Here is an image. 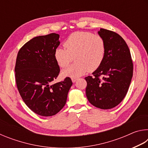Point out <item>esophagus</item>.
Returning a JSON list of instances; mask_svg holds the SVG:
<instances>
[{
  "label": "esophagus",
  "instance_id": "1",
  "mask_svg": "<svg viewBox=\"0 0 148 148\" xmlns=\"http://www.w3.org/2000/svg\"><path fill=\"white\" fill-rule=\"evenodd\" d=\"M77 77H72V82H73V83H75V82H76L77 80Z\"/></svg>",
  "mask_w": 148,
  "mask_h": 148
}]
</instances>
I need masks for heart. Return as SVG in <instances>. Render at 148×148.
<instances>
[{"mask_svg":"<svg viewBox=\"0 0 148 148\" xmlns=\"http://www.w3.org/2000/svg\"><path fill=\"white\" fill-rule=\"evenodd\" d=\"M65 49L58 47L54 52L55 59L61 68H66L73 61V64L62 72L64 76L76 77L87 71L98 69L103 62L106 44L103 37L87 31H77L69 35L64 42Z\"/></svg>","mask_w":148,"mask_h":148,"instance_id":"heart-1","label":"heart"}]
</instances>
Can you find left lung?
Listing matches in <instances>:
<instances>
[{"instance_id":"obj_1","label":"left lung","mask_w":148,"mask_h":148,"mask_svg":"<svg viewBox=\"0 0 148 148\" xmlns=\"http://www.w3.org/2000/svg\"><path fill=\"white\" fill-rule=\"evenodd\" d=\"M99 34L106 44V52L101 66L87 81L86 96L90 103L106 110L117 106L128 91L133 74L131 52L124 39L116 32L101 29Z\"/></svg>"}]
</instances>
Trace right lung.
<instances>
[{"label": "right lung", "instance_id": "add662e5", "mask_svg": "<svg viewBox=\"0 0 148 148\" xmlns=\"http://www.w3.org/2000/svg\"><path fill=\"white\" fill-rule=\"evenodd\" d=\"M59 35L51 33L34 37L19 50L15 66L17 89L25 103L42 116H52L66 104L72 82L66 77L52 84L60 68L54 52L59 46Z\"/></svg>", "mask_w": 148, "mask_h": 148}]
</instances>
